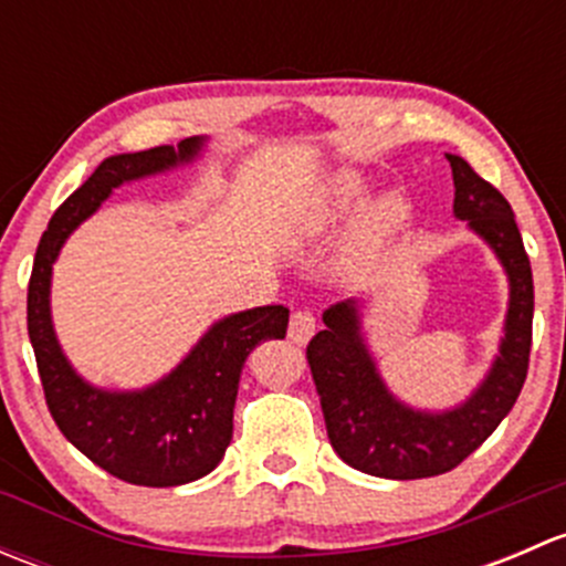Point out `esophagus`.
I'll use <instances>...</instances> for the list:
<instances>
[{
    "instance_id": "obj_1",
    "label": "esophagus",
    "mask_w": 566,
    "mask_h": 566,
    "mask_svg": "<svg viewBox=\"0 0 566 566\" xmlns=\"http://www.w3.org/2000/svg\"><path fill=\"white\" fill-rule=\"evenodd\" d=\"M287 336L295 345H306L315 336V315L310 310H295L293 317H290Z\"/></svg>"
}]
</instances>
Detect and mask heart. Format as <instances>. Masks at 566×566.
<instances>
[{
    "mask_svg": "<svg viewBox=\"0 0 566 566\" xmlns=\"http://www.w3.org/2000/svg\"><path fill=\"white\" fill-rule=\"evenodd\" d=\"M373 191V180L356 169H342V172L325 177L310 193L304 216H301V230L312 238H325L339 230L353 213L364 205V199ZM410 216L408 199L399 191H389L384 197L373 199L361 210L353 230V262H369L380 254L402 230Z\"/></svg>",
    "mask_w": 566,
    "mask_h": 566,
    "instance_id": "b5f03b06",
    "label": "heart"
}]
</instances>
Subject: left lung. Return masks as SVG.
Instances as JSON below:
<instances>
[{"label":"left lung","instance_id":"left-lung-1","mask_svg":"<svg viewBox=\"0 0 566 566\" xmlns=\"http://www.w3.org/2000/svg\"><path fill=\"white\" fill-rule=\"evenodd\" d=\"M454 216L499 256L510 279L499 356L465 402L449 410L405 405L386 386L364 339L361 304L339 301L323 312L325 328L306 347L325 430L334 452L356 471L384 479H424L458 468L504 421L526 384L534 319V279L510 202L462 161L449 156Z\"/></svg>","mask_w":566,"mask_h":566}]
</instances>
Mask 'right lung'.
<instances>
[{
  "mask_svg": "<svg viewBox=\"0 0 566 566\" xmlns=\"http://www.w3.org/2000/svg\"><path fill=\"white\" fill-rule=\"evenodd\" d=\"M205 136L142 153L108 156L51 216L38 243L27 295V328L45 405L62 436L95 465L142 488H177L202 479L232 441V410L249 353L284 339L290 310L254 306L216 319L172 373L134 391L101 389L73 369L51 323V271L67 235L112 197L114 188L186 167Z\"/></svg>",
  "mask_w": 566,
  "mask_h": 566,
  "instance_id": "add662e5",
  "label": "right lung"
}]
</instances>
